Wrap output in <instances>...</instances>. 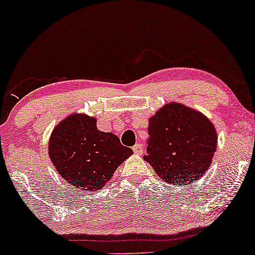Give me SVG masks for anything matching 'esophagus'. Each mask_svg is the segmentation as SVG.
<instances>
[{"mask_svg":"<svg viewBox=\"0 0 255 255\" xmlns=\"http://www.w3.org/2000/svg\"><path fill=\"white\" fill-rule=\"evenodd\" d=\"M132 149H133L135 154H141L142 153V146L140 144H135L133 147H132Z\"/></svg>","mask_w":255,"mask_h":255,"instance_id":"34e87169","label":"esophagus"}]
</instances>
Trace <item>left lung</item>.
<instances>
[{
	"label": "left lung",
	"mask_w": 255,
	"mask_h": 255,
	"mask_svg": "<svg viewBox=\"0 0 255 255\" xmlns=\"http://www.w3.org/2000/svg\"><path fill=\"white\" fill-rule=\"evenodd\" d=\"M145 161L173 186L194 183L211 165L217 133L204 115L179 103L162 107L149 118Z\"/></svg>",
	"instance_id": "left-lung-1"
}]
</instances>
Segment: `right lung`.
<instances>
[{
	"label": "right lung",
	"instance_id": "add662e5",
	"mask_svg": "<svg viewBox=\"0 0 255 255\" xmlns=\"http://www.w3.org/2000/svg\"><path fill=\"white\" fill-rule=\"evenodd\" d=\"M114 133L97 130L96 120L71 115L52 132L48 154L58 173L82 190H99L132 154Z\"/></svg>",
	"mask_w": 255,
	"mask_h": 255
}]
</instances>
